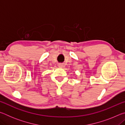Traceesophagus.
<instances>
[{"instance_id": "34e87169", "label": "esophagus", "mask_w": 125, "mask_h": 125, "mask_svg": "<svg viewBox=\"0 0 125 125\" xmlns=\"http://www.w3.org/2000/svg\"><path fill=\"white\" fill-rule=\"evenodd\" d=\"M58 67L59 68H63V65L62 64H61V63H60V64H58Z\"/></svg>"}]
</instances>
